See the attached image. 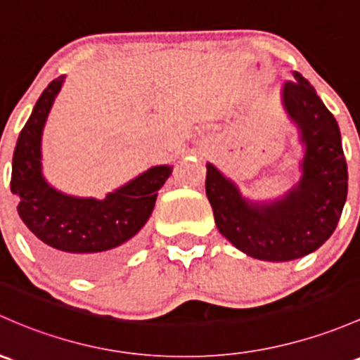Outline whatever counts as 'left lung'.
<instances>
[{"instance_id": "1", "label": "left lung", "mask_w": 360, "mask_h": 360, "mask_svg": "<svg viewBox=\"0 0 360 360\" xmlns=\"http://www.w3.org/2000/svg\"><path fill=\"white\" fill-rule=\"evenodd\" d=\"M281 91V107L298 132L300 177L285 195L252 200L207 162L205 191L219 233L248 257L288 262L331 236L349 191L342 134L333 113L302 74Z\"/></svg>"}]
</instances>
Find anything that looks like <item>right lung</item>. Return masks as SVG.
Returning <instances> with one entry per match:
<instances>
[{
    "instance_id": "right-lung-1",
    "label": "right lung",
    "mask_w": 360,
    "mask_h": 360,
    "mask_svg": "<svg viewBox=\"0 0 360 360\" xmlns=\"http://www.w3.org/2000/svg\"><path fill=\"white\" fill-rule=\"evenodd\" d=\"M65 82L51 81L34 105L17 139L10 190L17 212L32 234L37 252L58 269L77 276L105 274L134 248L136 234L150 219L158 190L172 165H155L103 200L72 196L51 186L43 174V131Z\"/></svg>"
}]
</instances>
